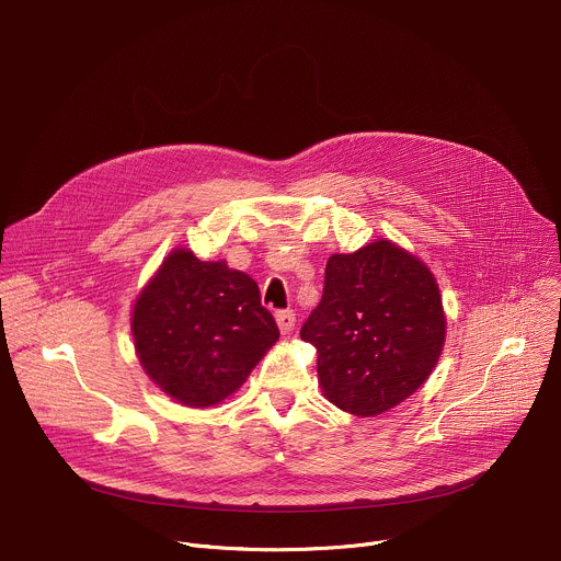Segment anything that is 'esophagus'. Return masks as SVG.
<instances>
[{
	"label": "esophagus",
	"instance_id": "esophagus-1",
	"mask_svg": "<svg viewBox=\"0 0 561 561\" xmlns=\"http://www.w3.org/2000/svg\"><path fill=\"white\" fill-rule=\"evenodd\" d=\"M275 319H277V327H279L282 335H288L295 329V312L293 310H277Z\"/></svg>",
	"mask_w": 561,
	"mask_h": 561
}]
</instances>
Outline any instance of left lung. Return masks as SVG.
<instances>
[{"label": "left lung", "mask_w": 561, "mask_h": 561, "mask_svg": "<svg viewBox=\"0 0 561 561\" xmlns=\"http://www.w3.org/2000/svg\"><path fill=\"white\" fill-rule=\"evenodd\" d=\"M444 335L435 277L386 239L329 260L322 299L299 331L317 348L327 397L359 417L413 394L435 368Z\"/></svg>", "instance_id": "8db88e82"}]
</instances>
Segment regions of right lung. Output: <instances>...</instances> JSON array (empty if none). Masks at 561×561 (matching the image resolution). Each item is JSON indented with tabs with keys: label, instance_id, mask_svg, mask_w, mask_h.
<instances>
[{
	"label": "right lung",
	"instance_id": "add662e5",
	"mask_svg": "<svg viewBox=\"0 0 561 561\" xmlns=\"http://www.w3.org/2000/svg\"><path fill=\"white\" fill-rule=\"evenodd\" d=\"M133 337L150 379L204 409L247 381L279 329L247 273L175 251L135 301Z\"/></svg>",
	"mask_w": 561,
	"mask_h": 561
}]
</instances>
